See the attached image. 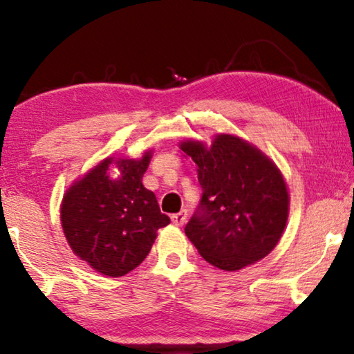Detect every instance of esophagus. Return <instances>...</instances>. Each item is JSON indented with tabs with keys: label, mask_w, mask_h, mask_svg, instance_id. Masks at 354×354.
Returning <instances> with one entry per match:
<instances>
[{
	"label": "esophagus",
	"mask_w": 354,
	"mask_h": 354,
	"mask_svg": "<svg viewBox=\"0 0 354 354\" xmlns=\"http://www.w3.org/2000/svg\"><path fill=\"white\" fill-rule=\"evenodd\" d=\"M171 219H172V224H174V225L182 227V225L187 224L188 214H187V211L183 209V211H180V212H177V214H174V216L171 217Z\"/></svg>",
	"instance_id": "34e87169"
}]
</instances>
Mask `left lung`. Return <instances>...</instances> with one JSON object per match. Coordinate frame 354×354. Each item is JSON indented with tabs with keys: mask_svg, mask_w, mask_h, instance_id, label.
Returning <instances> with one entry per match:
<instances>
[{
	"mask_svg": "<svg viewBox=\"0 0 354 354\" xmlns=\"http://www.w3.org/2000/svg\"><path fill=\"white\" fill-rule=\"evenodd\" d=\"M203 196L185 235L211 266L235 272L266 258L282 239L290 212L283 174L256 145L216 133L207 145L187 138Z\"/></svg>",
	"mask_w": 354,
	"mask_h": 354,
	"instance_id": "8db88e82",
	"label": "left lung"
}]
</instances>
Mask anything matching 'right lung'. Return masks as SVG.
Instances as JSON below:
<instances>
[{"instance_id":"right-lung-1","label":"right lung","mask_w":354,"mask_h":354,"mask_svg":"<svg viewBox=\"0 0 354 354\" xmlns=\"http://www.w3.org/2000/svg\"><path fill=\"white\" fill-rule=\"evenodd\" d=\"M153 158L108 156L75 178L61 201V227L77 258L106 277H122L147 258L161 227L156 196L145 188L143 176ZM118 168V178L109 171Z\"/></svg>"}]
</instances>
